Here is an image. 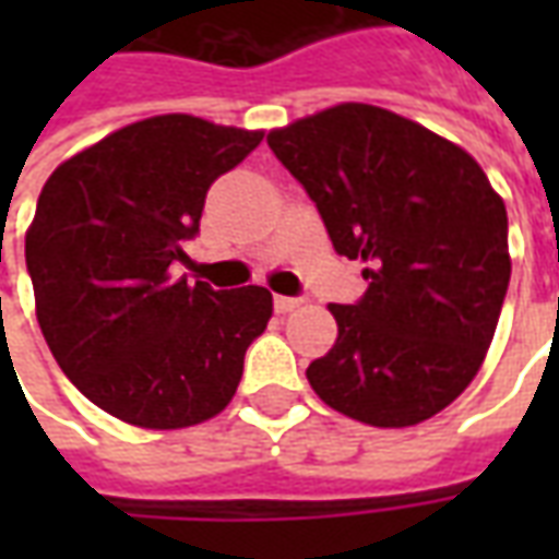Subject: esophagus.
Returning <instances> with one entry per match:
<instances>
[{"mask_svg": "<svg viewBox=\"0 0 559 559\" xmlns=\"http://www.w3.org/2000/svg\"><path fill=\"white\" fill-rule=\"evenodd\" d=\"M272 302H275V311H278V314H287V311H296V308H299V299H293V296H275V299H272Z\"/></svg>", "mask_w": 559, "mask_h": 559, "instance_id": "1", "label": "esophagus"}]
</instances>
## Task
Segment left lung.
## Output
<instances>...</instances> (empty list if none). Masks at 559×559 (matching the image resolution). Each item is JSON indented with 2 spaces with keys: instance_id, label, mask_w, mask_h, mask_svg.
Returning <instances> with one entry per match:
<instances>
[{
  "instance_id": "obj_1",
  "label": "left lung",
  "mask_w": 559,
  "mask_h": 559,
  "mask_svg": "<svg viewBox=\"0 0 559 559\" xmlns=\"http://www.w3.org/2000/svg\"><path fill=\"white\" fill-rule=\"evenodd\" d=\"M368 290L329 305L338 341L308 365L332 411L377 428L431 419L469 386L509 290V221L467 152L371 104L266 138Z\"/></svg>"
}]
</instances>
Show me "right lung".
Wrapping results in <instances>:
<instances>
[{
    "mask_svg": "<svg viewBox=\"0 0 559 559\" xmlns=\"http://www.w3.org/2000/svg\"><path fill=\"white\" fill-rule=\"evenodd\" d=\"M260 131L152 116L59 164L26 233L44 341L102 411L170 431L236 395L245 350L272 317L266 287L212 290L176 278L212 182Z\"/></svg>",
    "mask_w": 559,
    "mask_h": 559,
    "instance_id": "obj_1",
    "label": "right lung"
}]
</instances>
